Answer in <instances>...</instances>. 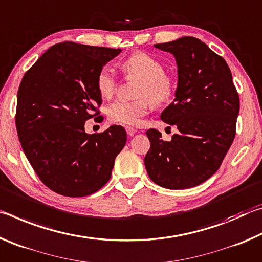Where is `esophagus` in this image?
I'll list each match as a JSON object with an SVG mask.
<instances>
[{
	"label": "esophagus",
	"mask_w": 262,
	"mask_h": 262,
	"mask_svg": "<svg viewBox=\"0 0 262 262\" xmlns=\"http://www.w3.org/2000/svg\"><path fill=\"white\" fill-rule=\"evenodd\" d=\"M126 132H127L128 136H134L136 133V129H134L133 127H126Z\"/></svg>",
	"instance_id": "esophagus-1"
}]
</instances>
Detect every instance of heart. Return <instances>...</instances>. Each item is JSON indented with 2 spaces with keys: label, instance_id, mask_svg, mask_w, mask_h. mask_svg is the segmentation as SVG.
I'll use <instances>...</instances> for the list:
<instances>
[{
  "label": "heart",
  "instance_id": "1",
  "mask_svg": "<svg viewBox=\"0 0 262 262\" xmlns=\"http://www.w3.org/2000/svg\"><path fill=\"white\" fill-rule=\"evenodd\" d=\"M121 68L127 76L141 78L136 89L135 100H115L107 107L111 122L134 126L148 113L154 104L164 106L170 104L176 95V83L165 74V64L144 52L133 53L122 61ZM96 88L103 98H111L117 89V77L110 66L99 69L96 76Z\"/></svg>",
  "mask_w": 262,
  "mask_h": 262
}]
</instances>
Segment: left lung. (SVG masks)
I'll return each instance as SVG.
<instances>
[{
  "label": "left lung",
  "mask_w": 262,
  "mask_h": 262,
  "mask_svg": "<svg viewBox=\"0 0 262 262\" xmlns=\"http://www.w3.org/2000/svg\"><path fill=\"white\" fill-rule=\"evenodd\" d=\"M155 47L173 54L178 66L176 98L161 119L177 126L179 134L164 141L157 129H149L144 165L155 184L190 188L219 170L231 147L239 96L227 62L200 39L183 37Z\"/></svg>",
  "instance_id": "8db88e82"
}]
</instances>
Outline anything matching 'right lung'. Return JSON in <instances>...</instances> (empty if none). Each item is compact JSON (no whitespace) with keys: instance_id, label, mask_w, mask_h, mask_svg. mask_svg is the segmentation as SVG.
Masks as SVG:
<instances>
[{"instance_id":"1","label":"right lung","mask_w":262,"mask_h":262,"mask_svg":"<svg viewBox=\"0 0 262 262\" xmlns=\"http://www.w3.org/2000/svg\"><path fill=\"white\" fill-rule=\"evenodd\" d=\"M120 52L60 42L21 79L16 108L18 139L39 179L53 192L86 196L111 178L114 159L126 144L125 128L114 125L90 135L84 123L99 114L97 74Z\"/></svg>"}]
</instances>
